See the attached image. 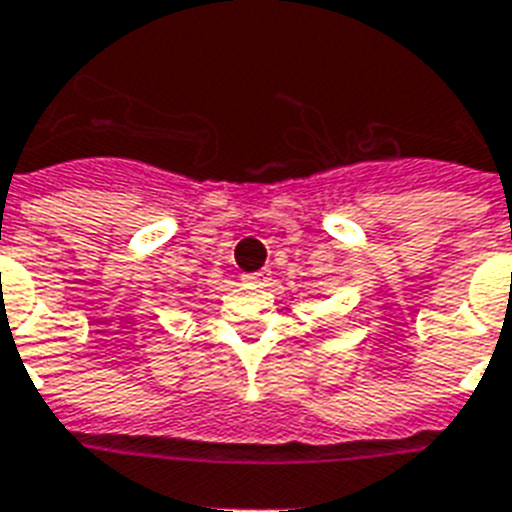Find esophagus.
Instances as JSON below:
<instances>
[{"label":"esophagus","instance_id":"esophagus-1","mask_svg":"<svg viewBox=\"0 0 512 512\" xmlns=\"http://www.w3.org/2000/svg\"><path fill=\"white\" fill-rule=\"evenodd\" d=\"M269 269H261V272H251V275H243V283L248 285H267Z\"/></svg>","mask_w":512,"mask_h":512}]
</instances>
